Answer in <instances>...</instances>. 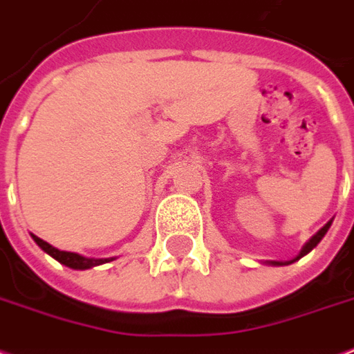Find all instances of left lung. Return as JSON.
Listing matches in <instances>:
<instances>
[{"label":"left lung","instance_id":"1","mask_svg":"<svg viewBox=\"0 0 354 354\" xmlns=\"http://www.w3.org/2000/svg\"><path fill=\"white\" fill-rule=\"evenodd\" d=\"M330 223H332V221H328V223L324 225L323 229H321V230H319V232H317L315 236L311 238L310 242H308V243H306V245H304V248H302V251H300V255H298L297 259L304 257V255H306V253H310V251L313 250V248H315L317 243H319V242H321V240H323V236H324V234H326V230L330 229ZM272 264H281V263H272Z\"/></svg>","mask_w":354,"mask_h":354}]
</instances>
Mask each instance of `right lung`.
Here are the masks:
<instances>
[{
  "mask_svg": "<svg viewBox=\"0 0 354 354\" xmlns=\"http://www.w3.org/2000/svg\"><path fill=\"white\" fill-rule=\"evenodd\" d=\"M33 240H35V243H37L41 250L46 251L50 257L56 259L57 263L65 264V266H69V268H75V270H86V268H91V266H97V264L112 261V259H88L82 257V255H78V253H71V251H59L48 242H44V240L35 236V234H33Z\"/></svg>",
  "mask_w": 354,
  "mask_h": 354,
  "instance_id": "obj_1",
  "label": "right lung"
}]
</instances>
